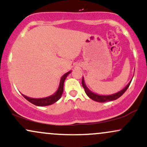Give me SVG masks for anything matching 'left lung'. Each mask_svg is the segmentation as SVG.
Instances as JSON below:
<instances>
[{"label": "left lung", "mask_w": 147, "mask_h": 147, "mask_svg": "<svg viewBox=\"0 0 147 147\" xmlns=\"http://www.w3.org/2000/svg\"><path fill=\"white\" fill-rule=\"evenodd\" d=\"M131 82V80L129 82V83H128V85H127L123 89V90H121V91L110 95H100V94H97L94 93V92H92L91 90H89L88 87H87L86 86V85H85L83 77H82V87H83L84 90H85V93H86V94L91 99H92L93 100H95V101L96 102L105 103V102L111 101V100H116L118 98H119V97L121 96H122L123 94L126 91V90L128 88Z\"/></svg>", "instance_id": "1"}]
</instances>
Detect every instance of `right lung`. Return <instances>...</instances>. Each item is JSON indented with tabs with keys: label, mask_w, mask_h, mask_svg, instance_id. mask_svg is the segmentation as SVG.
<instances>
[{
	"label": "right lung",
	"mask_w": 147,
	"mask_h": 147,
	"mask_svg": "<svg viewBox=\"0 0 147 147\" xmlns=\"http://www.w3.org/2000/svg\"><path fill=\"white\" fill-rule=\"evenodd\" d=\"M71 72V71H69V72L66 73L62 76V77L60 79V85H59L58 89L51 96H49L45 97V98H30V97L26 96L24 94V97L26 98V100H28L29 102H30L32 104L37 105V106H47V105H50L53 104L54 103H55L56 101H57L62 96V93H63V87H64V82L66 78L67 77V76Z\"/></svg>",
	"instance_id": "1"
}]
</instances>
